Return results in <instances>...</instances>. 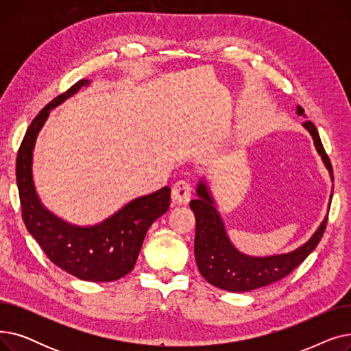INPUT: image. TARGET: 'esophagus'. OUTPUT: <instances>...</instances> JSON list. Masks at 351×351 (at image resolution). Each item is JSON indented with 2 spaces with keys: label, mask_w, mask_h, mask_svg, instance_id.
<instances>
[{
  "label": "esophagus",
  "mask_w": 351,
  "mask_h": 351,
  "mask_svg": "<svg viewBox=\"0 0 351 351\" xmlns=\"http://www.w3.org/2000/svg\"><path fill=\"white\" fill-rule=\"evenodd\" d=\"M172 202L176 205L188 204L192 197V185L188 180H178L172 186Z\"/></svg>",
  "instance_id": "1"
}]
</instances>
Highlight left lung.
<instances>
[{
    "mask_svg": "<svg viewBox=\"0 0 351 351\" xmlns=\"http://www.w3.org/2000/svg\"><path fill=\"white\" fill-rule=\"evenodd\" d=\"M298 114H304L302 106H298ZM303 126L313 136L316 149L333 179V168L323 147L317 128L310 121H306ZM196 193L199 197L191 200L189 204L196 219L195 259L200 274L210 285L223 290L250 291L286 278L316 249L327 226L328 215L310 241L290 253L267 257L246 256L230 243L222 219L213 205L215 202L204 180L199 182Z\"/></svg>",
    "mask_w": 351,
    "mask_h": 351,
    "instance_id": "8db88e82",
    "label": "left lung"
}]
</instances>
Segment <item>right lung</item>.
I'll use <instances>...</instances> for the list:
<instances>
[{
  "instance_id": "obj_1",
  "label": "right lung",
  "mask_w": 351,
  "mask_h": 351,
  "mask_svg": "<svg viewBox=\"0 0 351 351\" xmlns=\"http://www.w3.org/2000/svg\"><path fill=\"white\" fill-rule=\"evenodd\" d=\"M86 85L88 80L73 84L32 119L16 155V186L27 230L53 265L81 280L114 282L134 269L147 229L169 209L171 189L136 197L102 223L86 228L69 225L43 206L32 180L36 135L49 110Z\"/></svg>"
}]
</instances>
